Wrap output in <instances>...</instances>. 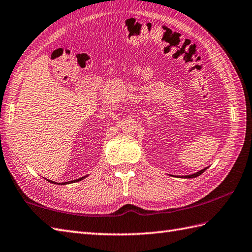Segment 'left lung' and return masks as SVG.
Here are the masks:
<instances>
[{"label":"left lung","instance_id":"obj_1","mask_svg":"<svg viewBox=\"0 0 252 252\" xmlns=\"http://www.w3.org/2000/svg\"><path fill=\"white\" fill-rule=\"evenodd\" d=\"M206 168H207V167H206ZM206 168H203V169H201V171H198L197 173H194V174H192V175H186V176H185L184 178H195V177H197V176H200V175H201L202 173L205 172Z\"/></svg>","mask_w":252,"mask_h":252}]
</instances>
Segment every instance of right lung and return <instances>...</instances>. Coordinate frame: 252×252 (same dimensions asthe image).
<instances>
[{
  "instance_id": "right-lung-1",
  "label": "right lung",
  "mask_w": 252,
  "mask_h": 252,
  "mask_svg": "<svg viewBox=\"0 0 252 252\" xmlns=\"http://www.w3.org/2000/svg\"><path fill=\"white\" fill-rule=\"evenodd\" d=\"M85 177H87V176H84V177H81V178H78V179H75V180H72V181H66V183H62L61 185H66V184H72V183H76V181H80V180H83ZM48 181H50L51 184H55V185H60V184H58V183H56V181H51V180H49V179H47Z\"/></svg>"
}]
</instances>
